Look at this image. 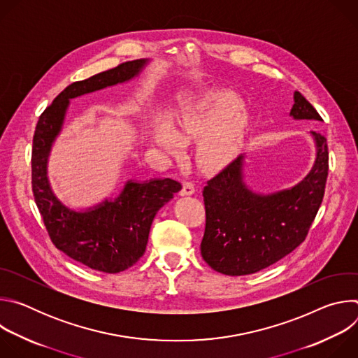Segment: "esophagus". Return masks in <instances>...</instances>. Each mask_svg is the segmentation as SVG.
I'll list each match as a JSON object with an SVG mask.
<instances>
[{
	"mask_svg": "<svg viewBox=\"0 0 358 358\" xmlns=\"http://www.w3.org/2000/svg\"><path fill=\"white\" fill-rule=\"evenodd\" d=\"M195 192V185L191 181H185L182 184V189H181V195H192Z\"/></svg>",
	"mask_w": 358,
	"mask_h": 358,
	"instance_id": "esophagus-1",
	"label": "esophagus"
}]
</instances>
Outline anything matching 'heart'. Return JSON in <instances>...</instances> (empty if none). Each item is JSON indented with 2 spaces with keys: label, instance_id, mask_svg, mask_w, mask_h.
Wrapping results in <instances>:
<instances>
[{
  "label": "heart",
  "instance_id": "obj_1",
  "mask_svg": "<svg viewBox=\"0 0 358 358\" xmlns=\"http://www.w3.org/2000/svg\"><path fill=\"white\" fill-rule=\"evenodd\" d=\"M239 100L229 93H215L201 103L176 117L174 126L160 120L155 127V141L167 156H182L185 141L201 138L198 145L199 162L210 169L229 164L241 150L248 119L235 115Z\"/></svg>",
  "mask_w": 358,
  "mask_h": 358
}]
</instances>
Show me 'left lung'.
<instances>
[{
  "instance_id": "8db88e82",
  "label": "left lung",
  "mask_w": 358,
  "mask_h": 358,
  "mask_svg": "<svg viewBox=\"0 0 358 358\" xmlns=\"http://www.w3.org/2000/svg\"><path fill=\"white\" fill-rule=\"evenodd\" d=\"M290 116L323 120L300 92H294ZM310 133L316 143L315 166L289 189L268 195L249 189L243 182L242 156L208 180L202 191L206 231L201 255L214 271L229 276L259 272L285 258L308 236L329 176L327 140L317 131Z\"/></svg>"
}]
</instances>
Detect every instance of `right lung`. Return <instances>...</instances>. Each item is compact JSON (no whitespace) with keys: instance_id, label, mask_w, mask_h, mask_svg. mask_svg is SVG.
<instances>
[{"instance_id":"1","label":"right lung","mask_w":358,"mask_h":358,"mask_svg":"<svg viewBox=\"0 0 358 358\" xmlns=\"http://www.w3.org/2000/svg\"><path fill=\"white\" fill-rule=\"evenodd\" d=\"M145 64V59L129 61L69 85L39 116L32 140V192L50 241L73 261L105 273L126 271L143 257L152 220L181 189V184L171 178L127 181L117 198L87 211H73L50 189L46 163L62 129L69 99L127 82Z\"/></svg>"}]
</instances>
